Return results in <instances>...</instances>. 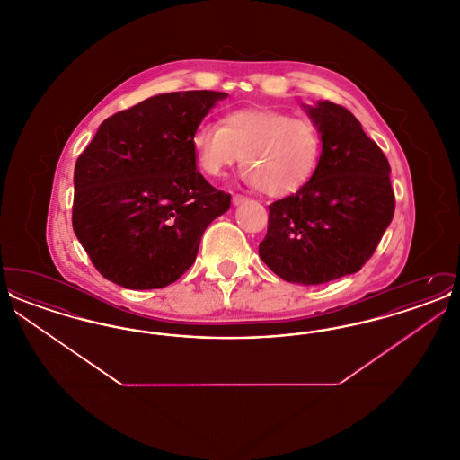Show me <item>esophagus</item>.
<instances>
[{
  "mask_svg": "<svg viewBox=\"0 0 460 460\" xmlns=\"http://www.w3.org/2000/svg\"><path fill=\"white\" fill-rule=\"evenodd\" d=\"M246 199H248V198L244 197V195H234V197H233V203H234V205H240V203H244Z\"/></svg>",
  "mask_w": 460,
  "mask_h": 460,
  "instance_id": "obj_1",
  "label": "esophagus"
}]
</instances>
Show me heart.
Returning <instances> with one entry per match:
<instances>
[{"instance_id":"obj_1","label":"heart","mask_w":460,"mask_h":460,"mask_svg":"<svg viewBox=\"0 0 460 460\" xmlns=\"http://www.w3.org/2000/svg\"><path fill=\"white\" fill-rule=\"evenodd\" d=\"M191 145L198 167L210 177H220L243 155L244 179L272 198L300 191L323 154V136L312 119L265 107L233 110L220 126L201 122Z\"/></svg>"}]
</instances>
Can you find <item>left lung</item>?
I'll return each mask as SVG.
<instances>
[{
    "mask_svg": "<svg viewBox=\"0 0 460 460\" xmlns=\"http://www.w3.org/2000/svg\"><path fill=\"white\" fill-rule=\"evenodd\" d=\"M308 115L323 136L317 171L269 205L259 255L285 281L323 285L371 259L394 219V193L388 158L350 110L319 102Z\"/></svg>",
    "mask_w": 460,
    "mask_h": 460,
    "instance_id": "8db88e82",
    "label": "left lung"
}]
</instances>
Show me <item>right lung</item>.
<instances>
[{
  "label": "right lung",
  "instance_id": "add662e5",
  "mask_svg": "<svg viewBox=\"0 0 460 460\" xmlns=\"http://www.w3.org/2000/svg\"><path fill=\"white\" fill-rule=\"evenodd\" d=\"M226 93L177 91L109 117L74 171L72 227L96 270L129 289L177 281L231 195L197 171L191 137Z\"/></svg>",
  "mask_w": 460,
  "mask_h": 460
}]
</instances>
